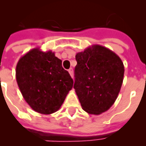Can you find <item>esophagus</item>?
<instances>
[{"label":"esophagus","instance_id":"1","mask_svg":"<svg viewBox=\"0 0 146 146\" xmlns=\"http://www.w3.org/2000/svg\"><path fill=\"white\" fill-rule=\"evenodd\" d=\"M68 71H69V73H70V75L71 76V77L73 78V69H72V68H70V70H68Z\"/></svg>","mask_w":146,"mask_h":146}]
</instances>
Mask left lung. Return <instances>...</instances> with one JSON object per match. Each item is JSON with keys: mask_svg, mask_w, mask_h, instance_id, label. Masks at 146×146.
Wrapping results in <instances>:
<instances>
[{"mask_svg": "<svg viewBox=\"0 0 146 146\" xmlns=\"http://www.w3.org/2000/svg\"><path fill=\"white\" fill-rule=\"evenodd\" d=\"M73 88L82 109L99 115L116 101L121 88L124 66L109 48L94 44L76 53Z\"/></svg>", "mask_w": 146, "mask_h": 146, "instance_id": "obj_1", "label": "left lung"}]
</instances>
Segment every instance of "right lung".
Listing matches in <instances>:
<instances>
[{
  "label": "right lung",
  "instance_id": "1",
  "mask_svg": "<svg viewBox=\"0 0 146 146\" xmlns=\"http://www.w3.org/2000/svg\"><path fill=\"white\" fill-rule=\"evenodd\" d=\"M15 77L25 101L36 113L51 114L59 110L73 80L51 51L31 49L20 58Z\"/></svg>",
  "mask_w": 146,
  "mask_h": 146
}]
</instances>
